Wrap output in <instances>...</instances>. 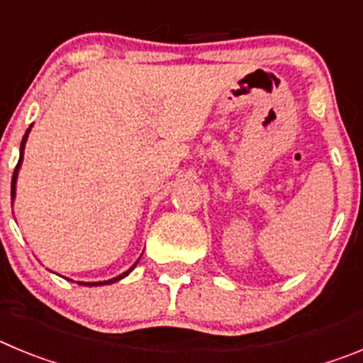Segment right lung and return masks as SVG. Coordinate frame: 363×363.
Instances as JSON below:
<instances>
[{"label": "right lung", "mask_w": 363, "mask_h": 363, "mask_svg": "<svg viewBox=\"0 0 363 363\" xmlns=\"http://www.w3.org/2000/svg\"><path fill=\"white\" fill-rule=\"evenodd\" d=\"M30 129H32V125H30V127H28V129H27V133H25L23 140H21V147H19V162H18V165H16V169H14V174H12V191H11V196H12V200H14V198H16V182H18V172H19V167H21V162H23V150H25V143H27V138H28V133H30ZM138 262H140V258H138ZM138 262H136V264L133 265V267L129 269V271L121 272L120 277H116V278H111V280H105V281H78V284H79V285H91V287H96V285H108V284H114V281H118V280H121V278H125V277H127V274H129V272L133 271L134 267H136V265H138Z\"/></svg>", "instance_id": "add662e5"}]
</instances>
